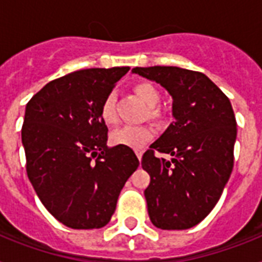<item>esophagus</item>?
Returning <instances> with one entry per match:
<instances>
[{
  "instance_id": "1",
  "label": "esophagus",
  "mask_w": 262,
  "mask_h": 262,
  "mask_svg": "<svg viewBox=\"0 0 262 262\" xmlns=\"http://www.w3.org/2000/svg\"><path fill=\"white\" fill-rule=\"evenodd\" d=\"M136 155H137V158L141 160V158H143V151H136Z\"/></svg>"
}]
</instances>
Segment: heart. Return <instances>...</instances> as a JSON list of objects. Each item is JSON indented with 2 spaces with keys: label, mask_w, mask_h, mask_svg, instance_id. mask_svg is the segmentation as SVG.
<instances>
[{
  "label": "heart",
  "mask_w": 262,
  "mask_h": 262,
  "mask_svg": "<svg viewBox=\"0 0 262 262\" xmlns=\"http://www.w3.org/2000/svg\"><path fill=\"white\" fill-rule=\"evenodd\" d=\"M135 92L137 94L145 106L149 108H154L159 104L160 94L152 84L149 83H139L135 85ZM100 117L103 122L107 125H111L117 121V115L114 111V96L108 95L103 100L102 107H100ZM154 132L149 126L144 125H125L118 129H115L110 136L111 143L114 145H123V147L133 148V149H140L152 139Z\"/></svg>",
  "instance_id": "heart-1"
}]
</instances>
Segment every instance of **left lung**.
<instances>
[{
	"instance_id": "8db88e82",
	"label": "left lung",
	"mask_w": 262,
	"mask_h": 262,
	"mask_svg": "<svg viewBox=\"0 0 262 262\" xmlns=\"http://www.w3.org/2000/svg\"><path fill=\"white\" fill-rule=\"evenodd\" d=\"M172 98L174 122L151 144L141 166L151 177L144 190L152 224L186 230L213 209L234 166L236 121L230 99L200 72L178 67L135 68ZM159 150L172 155L156 158Z\"/></svg>"
}]
</instances>
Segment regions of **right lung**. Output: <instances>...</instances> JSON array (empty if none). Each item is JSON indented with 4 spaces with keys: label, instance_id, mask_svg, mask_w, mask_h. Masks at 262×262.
<instances>
[{
    "label": "right lung",
    "instance_id": "add662e5",
    "mask_svg": "<svg viewBox=\"0 0 262 262\" xmlns=\"http://www.w3.org/2000/svg\"><path fill=\"white\" fill-rule=\"evenodd\" d=\"M129 67L92 68L46 84L27 103L21 141L27 175L55 219L75 230L104 227L139 167L132 148L107 147L100 107Z\"/></svg>",
    "mask_w": 262,
    "mask_h": 262
}]
</instances>
